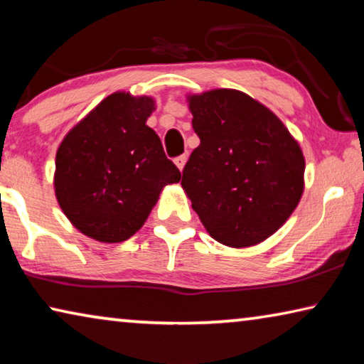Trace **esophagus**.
Listing matches in <instances>:
<instances>
[{"label": "esophagus", "mask_w": 364, "mask_h": 364, "mask_svg": "<svg viewBox=\"0 0 364 364\" xmlns=\"http://www.w3.org/2000/svg\"><path fill=\"white\" fill-rule=\"evenodd\" d=\"M186 160H188V157L186 156H178L176 159H175V165L180 170H183L184 168V165H186Z\"/></svg>", "instance_id": "34e87169"}]
</instances>
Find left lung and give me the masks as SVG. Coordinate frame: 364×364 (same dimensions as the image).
I'll list each match as a JSON object with an SVG mask.
<instances>
[{
  "label": "left lung",
  "mask_w": 364,
  "mask_h": 364,
  "mask_svg": "<svg viewBox=\"0 0 364 364\" xmlns=\"http://www.w3.org/2000/svg\"><path fill=\"white\" fill-rule=\"evenodd\" d=\"M200 144L181 186L207 232L228 247L260 244L291 217L305 188V157L278 115L237 90L189 95Z\"/></svg>",
  "instance_id": "left-lung-1"
}]
</instances>
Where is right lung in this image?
<instances>
[{
    "label": "right lung",
    "mask_w": 364,
    "mask_h": 364,
    "mask_svg": "<svg viewBox=\"0 0 364 364\" xmlns=\"http://www.w3.org/2000/svg\"><path fill=\"white\" fill-rule=\"evenodd\" d=\"M154 110V97L117 91L59 144L54 193L85 236L127 241L144 225L162 189L181 180L157 133L146 125Z\"/></svg>",
    "instance_id": "1"
}]
</instances>
